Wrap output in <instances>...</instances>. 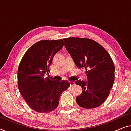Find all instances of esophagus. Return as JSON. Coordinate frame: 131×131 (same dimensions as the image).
Returning <instances> with one entry per match:
<instances>
[{
  "label": "esophagus",
  "instance_id": "1",
  "mask_svg": "<svg viewBox=\"0 0 131 131\" xmlns=\"http://www.w3.org/2000/svg\"><path fill=\"white\" fill-rule=\"evenodd\" d=\"M70 85H71V86H73L75 85V82L74 81H71V82H70Z\"/></svg>",
  "mask_w": 131,
  "mask_h": 131
}]
</instances>
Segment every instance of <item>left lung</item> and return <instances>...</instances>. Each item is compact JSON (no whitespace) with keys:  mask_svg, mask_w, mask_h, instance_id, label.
<instances>
[{"mask_svg":"<svg viewBox=\"0 0 131 131\" xmlns=\"http://www.w3.org/2000/svg\"><path fill=\"white\" fill-rule=\"evenodd\" d=\"M63 41L77 67L86 70L88 81L75 82L82 88L76 97L77 104L84 108L100 106L108 97L115 81V66L109 53L89 38L70 37Z\"/></svg>","mask_w":131,"mask_h":131,"instance_id":"1","label":"left lung"}]
</instances>
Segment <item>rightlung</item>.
<instances>
[{
	"instance_id": "obj_1",
	"label": "right lung",
	"mask_w": 131,
	"mask_h": 131,
	"mask_svg": "<svg viewBox=\"0 0 131 131\" xmlns=\"http://www.w3.org/2000/svg\"><path fill=\"white\" fill-rule=\"evenodd\" d=\"M63 40H41L35 43L25 52L18 67L19 93L27 104L38 113L56 109L60 94L70 86L68 81L44 78L50 71L53 57L63 46Z\"/></svg>"
}]
</instances>
